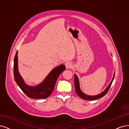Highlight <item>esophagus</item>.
<instances>
[{"label": "esophagus", "instance_id": "1", "mask_svg": "<svg viewBox=\"0 0 129 129\" xmlns=\"http://www.w3.org/2000/svg\"><path fill=\"white\" fill-rule=\"evenodd\" d=\"M65 66L66 69H69L73 67V65L72 64V63H70V62H68V63H66L65 64Z\"/></svg>", "mask_w": 129, "mask_h": 129}]
</instances>
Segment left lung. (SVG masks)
<instances>
[{
  "instance_id": "left-lung-1",
  "label": "left lung",
  "mask_w": 129,
  "mask_h": 129,
  "mask_svg": "<svg viewBox=\"0 0 129 129\" xmlns=\"http://www.w3.org/2000/svg\"><path fill=\"white\" fill-rule=\"evenodd\" d=\"M74 75V84H75V91L78 94V96L80 98H81L84 100H87V101H92V100H95V99H98L100 98H102V97H104L105 95L107 93V92L108 91V90H109V88H110L111 85L112 84L114 77H115V72H114V73L113 79L111 81V82L108 84L107 88L105 89L102 92H101V93H99L97 95H95V96H89V95H88L87 94L84 93V92H83L80 88V82H79V78L78 77V76L75 74Z\"/></svg>"
}]
</instances>
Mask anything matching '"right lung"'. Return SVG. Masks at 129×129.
<instances>
[{"instance_id": "add662e5", "label": "right lung", "mask_w": 129, "mask_h": 129, "mask_svg": "<svg viewBox=\"0 0 129 129\" xmlns=\"http://www.w3.org/2000/svg\"><path fill=\"white\" fill-rule=\"evenodd\" d=\"M18 51L14 57V79L23 92L28 97L33 99H45L48 97L53 91L59 75L65 69L64 65H60L52 69L44 81L35 86H31L25 83L19 73L18 69Z\"/></svg>"}]
</instances>
